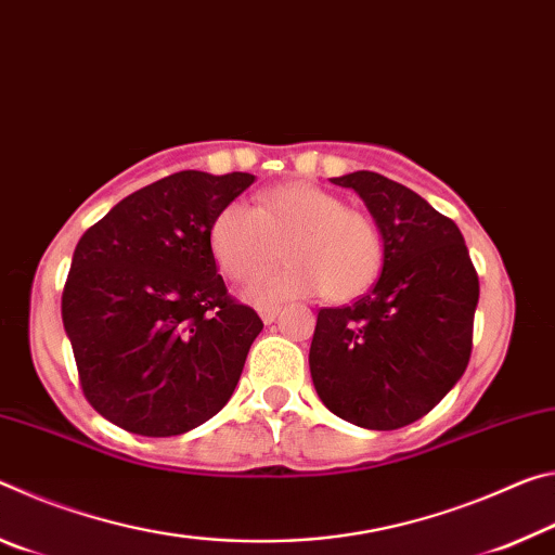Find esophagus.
<instances>
[{"label": "esophagus", "mask_w": 555, "mask_h": 555, "mask_svg": "<svg viewBox=\"0 0 555 555\" xmlns=\"http://www.w3.org/2000/svg\"><path fill=\"white\" fill-rule=\"evenodd\" d=\"M279 313H281L279 306H264V308H259V315H261V321H264V323H274L276 318H279Z\"/></svg>", "instance_id": "1"}]
</instances>
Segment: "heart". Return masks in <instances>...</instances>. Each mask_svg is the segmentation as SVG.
<instances>
[{"label":"heart","instance_id":"b5f03b06","mask_svg":"<svg viewBox=\"0 0 555 555\" xmlns=\"http://www.w3.org/2000/svg\"><path fill=\"white\" fill-rule=\"evenodd\" d=\"M210 247L224 276L249 281L284 257L291 264L247 288L255 304L321 291L333 304L367 294L384 267L377 220L311 183H286L261 193L257 208L228 203L210 224Z\"/></svg>","mask_w":555,"mask_h":555}]
</instances>
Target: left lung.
<instances>
[{"label": "left lung", "mask_w": 555, "mask_h": 555, "mask_svg": "<svg viewBox=\"0 0 555 555\" xmlns=\"http://www.w3.org/2000/svg\"><path fill=\"white\" fill-rule=\"evenodd\" d=\"M367 203L384 267L350 306L321 308L311 343L318 397L372 430L409 426L455 387L473 352L480 279L457 224L374 171L333 178Z\"/></svg>", "instance_id": "obj_1"}]
</instances>
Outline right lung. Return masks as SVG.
Wrapping results in <instances>:
<instances>
[{
	"instance_id": "add662e5",
	"label": "right lung",
	"mask_w": 555,
	"mask_h": 555,
	"mask_svg": "<svg viewBox=\"0 0 555 555\" xmlns=\"http://www.w3.org/2000/svg\"><path fill=\"white\" fill-rule=\"evenodd\" d=\"M251 173L178 171L127 195L75 247L61 313L80 389L129 434L166 438L230 401L261 333L228 294L210 224Z\"/></svg>"
}]
</instances>
